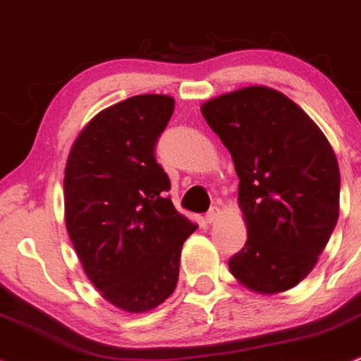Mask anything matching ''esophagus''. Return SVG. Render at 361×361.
Segmentation results:
<instances>
[{
  "mask_svg": "<svg viewBox=\"0 0 361 361\" xmlns=\"http://www.w3.org/2000/svg\"><path fill=\"white\" fill-rule=\"evenodd\" d=\"M218 216H219V209L218 207H211L209 209V213L206 214V223H214L216 219H218Z\"/></svg>",
  "mask_w": 361,
  "mask_h": 361,
  "instance_id": "esophagus-1",
  "label": "esophagus"
}]
</instances>
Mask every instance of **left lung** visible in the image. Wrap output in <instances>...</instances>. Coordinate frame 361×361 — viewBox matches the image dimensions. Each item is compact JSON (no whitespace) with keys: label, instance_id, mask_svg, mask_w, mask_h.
Listing matches in <instances>:
<instances>
[{"label":"left lung","instance_id":"left-lung-1","mask_svg":"<svg viewBox=\"0 0 361 361\" xmlns=\"http://www.w3.org/2000/svg\"><path fill=\"white\" fill-rule=\"evenodd\" d=\"M201 113L230 150L247 243L230 258L245 287L274 295L311 274L340 214V167L319 126L281 91L248 86Z\"/></svg>","mask_w":361,"mask_h":361}]
</instances>
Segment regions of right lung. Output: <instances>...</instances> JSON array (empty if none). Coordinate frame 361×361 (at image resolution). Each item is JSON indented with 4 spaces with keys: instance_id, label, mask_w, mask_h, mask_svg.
<instances>
[{
    "instance_id": "1",
    "label": "right lung",
    "mask_w": 361,
    "mask_h": 361,
    "mask_svg": "<svg viewBox=\"0 0 361 361\" xmlns=\"http://www.w3.org/2000/svg\"><path fill=\"white\" fill-rule=\"evenodd\" d=\"M172 96L140 94L84 126L63 176L66 228L80 265L121 311L155 309L176 290L180 250L197 224L177 213L155 145L173 113Z\"/></svg>"
}]
</instances>
